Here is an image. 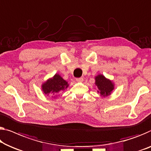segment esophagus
Segmentation results:
<instances>
[{
	"label": "esophagus",
	"mask_w": 151,
	"mask_h": 151,
	"mask_svg": "<svg viewBox=\"0 0 151 151\" xmlns=\"http://www.w3.org/2000/svg\"><path fill=\"white\" fill-rule=\"evenodd\" d=\"M76 81L77 82H83V78H82V77H81V78H76Z\"/></svg>",
	"instance_id": "1"
}]
</instances>
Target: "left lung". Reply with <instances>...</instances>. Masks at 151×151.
I'll return each mask as SVG.
<instances>
[{
	"instance_id": "obj_1",
	"label": "left lung",
	"mask_w": 151,
	"mask_h": 151,
	"mask_svg": "<svg viewBox=\"0 0 151 151\" xmlns=\"http://www.w3.org/2000/svg\"><path fill=\"white\" fill-rule=\"evenodd\" d=\"M95 85L98 89V93L101 97L109 96L114 89V82L101 74L95 76Z\"/></svg>"
}]
</instances>
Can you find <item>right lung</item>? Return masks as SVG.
I'll return each instance as SVG.
<instances>
[{"instance_id": "1", "label": "right lung", "mask_w": 151, "mask_h": 151, "mask_svg": "<svg viewBox=\"0 0 151 151\" xmlns=\"http://www.w3.org/2000/svg\"><path fill=\"white\" fill-rule=\"evenodd\" d=\"M69 84L59 74L56 73L52 77L49 78L46 81L42 83L41 89L42 92L47 96H50L53 98H57L60 92L67 89Z\"/></svg>"}]
</instances>
